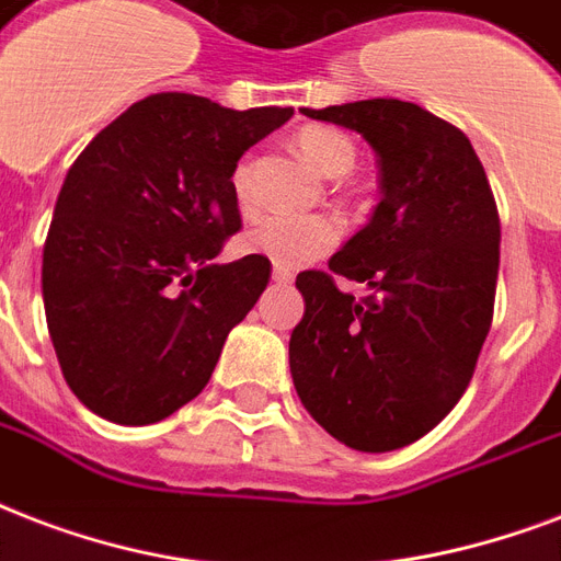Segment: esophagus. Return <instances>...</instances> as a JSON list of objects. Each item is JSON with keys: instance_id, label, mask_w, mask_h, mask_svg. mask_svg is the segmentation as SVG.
<instances>
[{"instance_id": "34e87169", "label": "esophagus", "mask_w": 561, "mask_h": 561, "mask_svg": "<svg viewBox=\"0 0 561 561\" xmlns=\"http://www.w3.org/2000/svg\"><path fill=\"white\" fill-rule=\"evenodd\" d=\"M272 280H275V284H289V280H293V272L284 266H275L272 268Z\"/></svg>"}]
</instances>
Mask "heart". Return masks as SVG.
<instances>
[{
    "label": "heart",
    "instance_id": "obj_1",
    "mask_svg": "<svg viewBox=\"0 0 561 561\" xmlns=\"http://www.w3.org/2000/svg\"><path fill=\"white\" fill-rule=\"evenodd\" d=\"M295 142L321 175H348L354 160H357V149H354L348 134H342L340 128H330V125H307L298 131ZM231 181L233 193L242 202L245 190H249V167L240 163L233 169ZM336 242H340V225L324 213H307V216H301V213H266L242 233V249L249 254L272 260L275 266L284 268L304 266V263H310V260L333 249Z\"/></svg>",
    "mask_w": 561,
    "mask_h": 561
}]
</instances>
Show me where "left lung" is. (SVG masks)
Returning <instances> with one entry per match:
<instances>
[{"mask_svg": "<svg viewBox=\"0 0 561 561\" xmlns=\"http://www.w3.org/2000/svg\"><path fill=\"white\" fill-rule=\"evenodd\" d=\"M304 116L357 131L375 149L380 204L330 272L295 277L304 319L289 371L304 410L342 445L386 454L457 407L492 328L501 219L466 134L401 99L333 104Z\"/></svg>", "mask_w": 561, "mask_h": 561, "instance_id": "left-lung-1", "label": "left lung"}]
</instances>
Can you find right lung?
Instances as JSON below:
<instances>
[{
	"label": "right lung",
	"mask_w": 561,
	"mask_h": 561,
	"mask_svg": "<svg viewBox=\"0 0 561 561\" xmlns=\"http://www.w3.org/2000/svg\"><path fill=\"white\" fill-rule=\"evenodd\" d=\"M289 116L154 93L78 154L43 245V307L87 410L140 427L207 386L272 275L260 254L213 260L242 225L233 169Z\"/></svg>",
	"instance_id": "right-lung-1"
}]
</instances>
